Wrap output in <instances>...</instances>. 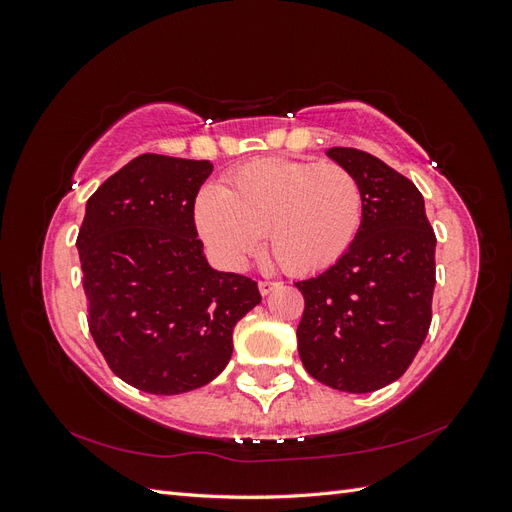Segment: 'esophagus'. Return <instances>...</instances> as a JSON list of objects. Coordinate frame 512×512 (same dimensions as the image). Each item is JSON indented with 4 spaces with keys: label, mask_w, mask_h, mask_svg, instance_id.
I'll list each match as a JSON object with an SVG mask.
<instances>
[{
    "label": "esophagus",
    "mask_w": 512,
    "mask_h": 512,
    "mask_svg": "<svg viewBox=\"0 0 512 512\" xmlns=\"http://www.w3.org/2000/svg\"><path fill=\"white\" fill-rule=\"evenodd\" d=\"M280 286H282V282H273V280H260L258 282V290H260L262 297H267L269 292H273L275 288H280Z\"/></svg>",
    "instance_id": "34e87169"
}]
</instances>
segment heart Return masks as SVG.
Returning <instances> with one entry per match:
<instances>
[{
	"mask_svg": "<svg viewBox=\"0 0 512 512\" xmlns=\"http://www.w3.org/2000/svg\"><path fill=\"white\" fill-rule=\"evenodd\" d=\"M194 222L230 269H239L265 235L282 269L314 273L348 252L363 222V190L342 164L260 160L228 175L224 190L205 185Z\"/></svg>",
	"mask_w": 512,
	"mask_h": 512,
	"instance_id": "obj_1",
	"label": "heart"
}]
</instances>
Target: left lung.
<instances>
[{"label": "left lung", "instance_id": "left-lung-1", "mask_svg": "<svg viewBox=\"0 0 512 512\" xmlns=\"http://www.w3.org/2000/svg\"><path fill=\"white\" fill-rule=\"evenodd\" d=\"M363 190V222L335 265L294 282L305 309L299 356L307 374L371 393L406 374L421 350L436 286V235L416 185L371 153L331 147Z\"/></svg>", "mask_w": 512, "mask_h": 512}]
</instances>
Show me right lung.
<instances>
[{
    "mask_svg": "<svg viewBox=\"0 0 512 512\" xmlns=\"http://www.w3.org/2000/svg\"><path fill=\"white\" fill-rule=\"evenodd\" d=\"M209 160L143 153L87 200L76 237L87 324L113 374L138 391L179 395L222 374L232 329L258 284L209 267L194 200Z\"/></svg>",
    "mask_w": 512,
    "mask_h": 512,
    "instance_id": "add662e5",
    "label": "right lung"
}]
</instances>
